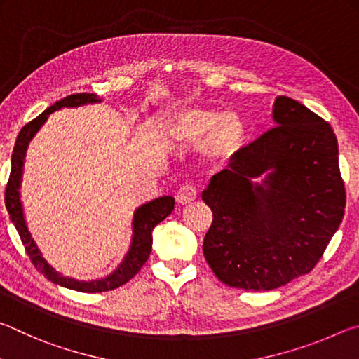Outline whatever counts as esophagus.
<instances>
[{"label":"esophagus","instance_id":"esophagus-1","mask_svg":"<svg viewBox=\"0 0 359 359\" xmlns=\"http://www.w3.org/2000/svg\"><path fill=\"white\" fill-rule=\"evenodd\" d=\"M196 198H198V190H196V187H193V185H182L179 188L177 194H175V199H177V203L182 205L194 201Z\"/></svg>","mask_w":359,"mask_h":359}]
</instances>
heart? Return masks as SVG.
I'll use <instances>...</instances> for the list:
<instances>
[{
  "label": "heart",
  "instance_id": "b5f03b06",
  "mask_svg": "<svg viewBox=\"0 0 359 359\" xmlns=\"http://www.w3.org/2000/svg\"><path fill=\"white\" fill-rule=\"evenodd\" d=\"M166 139L175 144L198 142V151L209 165H224L238 154L245 128L238 114L217 109L185 107L168 115L161 123Z\"/></svg>",
  "mask_w": 359,
  "mask_h": 359
}]
</instances>
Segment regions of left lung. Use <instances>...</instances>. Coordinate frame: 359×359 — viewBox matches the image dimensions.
I'll use <instances>...</instances> for the list:
<instances>
[{
    "label": "left lung",
    "instance_id": "left-lung-1",
    "mask_svg": "<svg viewBox=\"0 0 359 359\" xmlns=\"http://www.w3.org/2000/svg\"><path fill=\"white\" fill-rule=\"evenodd\" d=\"M272 120L203 191L214 212L204 257L233 288L267 291L309 274L344 218L331 125L288 96H277Z\"/></svg>",
    "mask_w": 359,
    "mask_h": 359
}]
</instances>
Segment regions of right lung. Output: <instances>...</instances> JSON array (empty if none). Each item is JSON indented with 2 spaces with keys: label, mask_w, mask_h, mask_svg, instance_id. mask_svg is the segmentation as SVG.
Masks as SVG:
<instances>
[{
  "label": "right lung",
  "mask_w": 359,
  "mask_h": 359,
  "mask_svg": "<svg viewBox=\"0 0 359 359\" xmlns=\"http://www.w3.org/2000/svg\"><path fill=\"white\" fill-rule=\"evenodd\" d=\"M95 102H101V98H98L95 93L69 95L66 96V98L57 101L53 106L47 107L41 115H38L34 120L23 126L19 136H17L14 151H12L11 175L4 193V203L6 209L9 212L11 222L14 223L17 233H19L23 245H25V250L29 255V258H32L36 269H38L41 274H44V277L48 278L50 282L60 285V287L82 291V293H101V291L118 288L121 285L131 280V278L141 271L145 261L149 259V255L151 252V231H154L158 223L165 220L168 215H171L175 203L172 196H160L139 205L135 210V215H133V238L128 252H126L123 261L117 266V269L106 276L104 278L87 282L77 280V278L72 277H66L63 274H60L55 267L48 264V261L42 257L38 244L34 242L33 236L27 226L25 214H23V205L20 199L23 165H25L28 144L32 142L36 133H38L41 126L46 123V120L52 112H55L58 109L63 107H79L85 104H95Z\"/></svg>",
  "instance_id": "add662e5"
}]
</instances>
